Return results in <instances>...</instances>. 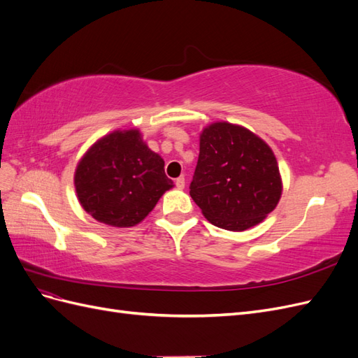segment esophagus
<instances>
[{
	"label": "esophagus",
	"mask_w": 358,
	"mask_h": 358,
	"mask_svg": "<svg viewBox=\"0 0 358 358\" xmlns=\"http://www.w3.org/2000/svg\"><path fill=\"white\" fill-rule=\"evenodd\" d=\"M175 183H176V188H178V189H183V187H185V178L179 176V178L175 180Z\"/></svg>",
	"instance_id": "34e87169"
}]
</instances>
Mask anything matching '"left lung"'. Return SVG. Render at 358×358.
Instances as JSON below:
<instances>
[{"mask_svg": "<svg viewBox=\"0 0 358 358\" xmlns=\"http://www.w3.org/2000/svg\"><path fill=\"white\" fill-rule=\"evenodd\" d=\"M189 196L210 224L245 231L262 222L282 196L278 161L263 138L242 125L213 122L200 133Z\"/></svg>", "mask_w": 358, "mask_h": 358, "instance_id": "left-lung-1", "label": "left lung"}]
</instances>
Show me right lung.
I'll use <instances>...</instances> for the list:
<instances>
[{
	"instance_id": "right-lung-1",
	"label": "right lung",
	"mask_w": 358,
	"mask_h": 358,
	"mask_svg": "<svg viewBox=\"0 0 358 358\" xmlns=\"http://www.w3.org/2000/svg\"><path fill=\"white\" fill-rule=\"evenodd\" d=\"M82 208L94 220L128 229L152 212L173 188L164 159L150 150L137 128L115 129L86 150L74 171Z\"/></svg>"
}]
</instances>
